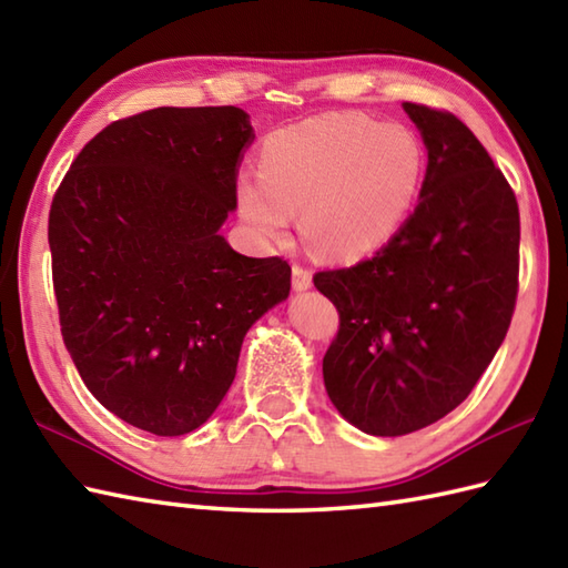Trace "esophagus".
Wrapping results in <instances>:
<instances>
[{
  "label": "esophagus",
  "instance_id": "34e87169",
  "mask_svg": "<svg viewBox=\"0 0 568 568\" xmlns=\"http://www.w3.org/2000/svg\"><path fill=\"white\" fill-rule=\"evenodd\" d=\"M293 287L297 293L303 291H310L312 287V273L307 268H303V265H293Z\"/></svg>",
  "mask_w": 568,
  "mask_h": 568
}]
</instances>
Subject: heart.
I'll list each match as a JSON object with an SVG mask.
<instances>
[{
    "label": "heart",
    "mask_w": 568,
    "mask_h": 568,
    "mask_svg": "<svg viewBox=\"0 0 568 568\" xmlns=\"http://www.w3.org/2000/svg\"><path fill=\"white\" fill-rule=\"evenodd\" d=\"M422 175L425 151L413 131L332 112L273 131L263 141L258 175H239L236 202L256 239H281L300 210L312 251L354 261L393 239Z\"/></svg>",
    "instance_id": "obj_1"
}]
</instances>
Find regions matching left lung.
<instances>
[{"instance_id":"1","label":"left lung","mask_w":568,"mask_h":568,"mask_svg":"<svg viewBox=\"0 0 568 568\" xmlns=\"http://www.w3.org/2000/svg\"><path fill=\"white\" fill-rule=\"evenodd\" d=\"M403 110L427 146L415 212L373 258L315 273L339 312L324 388L373 437L417 432L466 400L508 334L520 273V212L488 151L449 112Z\"/></svg>"}]
</instances>
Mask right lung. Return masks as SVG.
Masks as SVG:
<instances>
[{
	"mask_svg": "<svg viewBox=\"0 0 568 568\" xmlns=\"http://www.w3.org/2000/svg\"><path fill=\"white\" fill-rule=\"evenodd\" d=\"M253 141L239 106H159L102 129L60 183L48 244L60 334L119 419L180 437L212 417L251 324L291 295L287 261L220 234Z\"/></svg>",
	"mask_w": 568,
	"mask_h": 568,
	"instance_id": "right-lung-1",
	"label": "right lung"
}]
</instances>
